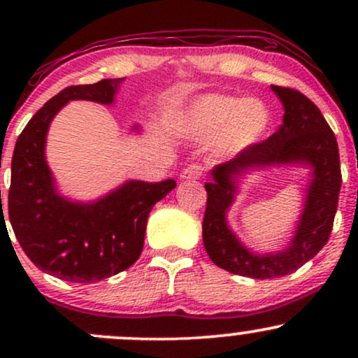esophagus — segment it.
<instances>
[{
    "mask_svg": "<svg viewBox=\"0 0 358 358\" xmlns=\"http://www.w3.org/2000/svg\"><path fill=\"white\" fill-rule=\"evenodd\" d=\"M203 175V166L199 165V163H192L182 171V180H199L202 178Z\"/></svg>",
    "mask_w": 358,
    "mask_h": 358,
    "instance_id": "34e87169",
    "label": "esophagus"
}]
</instances>
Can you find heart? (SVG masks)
Wrapping results in <instances>:
<instances>
[{
	"instance_id": "b5f03b06",
	"label": "heart",
	"mask_w": 358,
	"mask_h": 358,
	"mask_svg": "<svg viewBox=\"0 0 358 358\" xmlns=\"http://www.w3.org/2000/svg\"><path fill=\"white\" fill-rule=\"evenodd\" d=\"M269 121V110L261 101L219 94L200 97L187 116L190 131L200 136L224 129L219 146L225 153H236L257 143L268 131Z\"/></svg>"
}]
</instances>
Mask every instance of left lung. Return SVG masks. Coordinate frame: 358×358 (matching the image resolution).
Wrapping results in <instances>:
<instances>
[{
  "label": "left lung",
  "instance_id": "8db88e82",
  "mask_svg": "<svg viewBox=\"0 0 358 358\" xmlns=\"http://www.w3.org/2000/svg\"><path fill=\"white\" fill-rule=\"evenodd\" d=\"M271 87L285 106L282 126L273 136L244 148L231 162L213 168V182L205 183L207 207L202 234L207 254L219 268L254 279L287 276L323 249L334 229L342 187L338 145L320 109L296 89ZM281 162H305L314 168L307 205L290 248L282 253L256 257L227 227L224 212L233 199L237 176L250 167Z\"/></svg>",
  "mask_w": 358,
  "mask_h": 358
}]
</instances>
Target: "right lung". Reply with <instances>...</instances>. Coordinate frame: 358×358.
Here are the masks:
<instances>
[{"label":"right lung","instance_id":"1","mask_svg":"<svg viewBox=\"0 0 358 358\" xmlns=\"http://www.w3.org/2000/svg\"><path fill=\"white\" fill-rule=\"evenodd\" d=\"M122 80L60 90L30 119L15 145L8 192L11 227L36 268L64 281L97 282L133 266L145 244L151 208L176 187L171 178L127 182L94 203H76L57 193L45 162V136L53 116L73 99L110 104Z\"/></svg>","mask_w":358,"mask_h":358}]
</instances>
